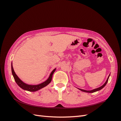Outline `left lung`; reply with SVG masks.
Instances as JSON below:
<instances>
[{"mask_svg": "<svg viewBox=\"0 0 121 121\" xmlns=\"http://www.w3.org/2000/svg\"><path fill=\"white\" fill-rule=\"evenodd\" d=\"M109 75H109V76H108V79H107V81H106V82H105V83L103 85L101 86V87H100L97 88H96V89H93V90H90V91H87V90H83V89H80V90H81L82 91H83V92H88V93H93V92H96V91H97L100 90H101L102 88H103L105 86L106 84H107V82H108V78H109Z\"/></svg>", "mask_w": 121, "mask_h": 121, "instance_id": "left-lung-1", "label": "left lung"}]
</instances>
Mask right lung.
<instances>
[{"label": "right lung", "instance_id": "1", "mask_svg": "<svg viewBox=\"0 0 121 121\" xmlns=\"http://www.w3.org/2000/svg\"><path fill=\"white\" fill-rule=\"evenodd\" d=\"M56 69H54L52 71V72L51 73L49 78L46 80V81H45V82H44L41 84H38V85H28V84H27L24 83L22 81V80H21V79L19 77H18L17 76L15 72H14V71L13 70V65L12 63V72L13 75V76L14 79V80H15L16 82L17 83V85L21 88H22L23 89L25 90L31 91V92H34V91H37L40 89L42 88L45 87L46 86L48 85V84H49L50 83V82L52 81V75L53 74L54 72H55V71H56Z\"/></svg>", "mask_w": 121, "mask_h": 121}]
</instances>
